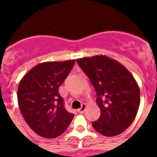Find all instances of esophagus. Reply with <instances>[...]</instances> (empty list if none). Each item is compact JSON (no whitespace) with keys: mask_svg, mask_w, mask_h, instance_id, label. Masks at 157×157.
Instances as JSON below:
<instances>
[{"mask_svg":"<svg viewBox=\"0 0 157 157\" xmlns=\"http://www.w3.org/2000/svg\"><path fill=\"white\" fill-rule=\"evenodd\" d=\"M85 109H86V104L83 103V104H82V107L78 109V112L80 113H84Z\"/></svg>","mask_w":157,"mask_h":157,"instance_id":"obj_1","label":"esophagus"}]
</instances>
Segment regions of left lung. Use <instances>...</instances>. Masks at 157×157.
I'll use <instances>...</instances> for the list:
<instances>
[{
  "mask_svg": "<svg viewBox=\"0 0 157 157\" xmlns=\"http://www.w3.org/2000/svg\"><path fill=\"white\" fill-rule=\"evenodd\" d=\"M97 93L101 115L92 127L104 136L121 134L129 127L138 112L140 88L124 66L103 55L76 59Z\"/></svg>",
  "mask_w": 157,
  "mask_h": 157,
  "instance_id": "obj_1",
  "label": "left lung"
}]
</instances>
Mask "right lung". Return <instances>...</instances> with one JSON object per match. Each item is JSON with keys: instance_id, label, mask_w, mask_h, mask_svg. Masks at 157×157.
Listing matches in <instances>:
<instances>
[{"instance_id": "1", "label": "right lung", "mask_w": 157, "mask_h": 157, "mask_svg": "<svg viewBox=\"0 0 157 157\" xmlns=\"http://www.w3.org/2000/svg\"><path fill=\"white\" fill-rule=\"evenodd\" d=\"M75 62L72 59L39 64L19 83V109L29 127L42 137H58L74 118V114L65 109L59 87L68 76Z\"/></svg>"}]
</instances>
